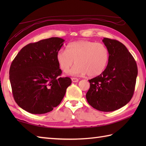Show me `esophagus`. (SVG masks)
Segmentation results:
<instances>
[{"instance_id": "1", "label": "esophagus", "mask_w": 146, "mask_h": 146, "mask_svg": "<svg viewBox=\"0 0 146 146\" xmlns=\"http://www.w3.org/2000/svg\"><path fill=\"white\" fill-rule=\"evenodd\" d=\"M71 80H72L73 82H78L79 81V80L76 78H71Z\"/></svg>"}]
</instances>
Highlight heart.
<instances>
[{
	"label": "heart",
	"instance_id": "heart-1",
	"mask_svg": "<svg viewBox=\"0 0 146 146\" xmlns=\"http://www.w3.org/2000/svg\"><path fill=\"white\" fill-rule=\"evenodd\" d=\"M109 60V51L105 44L88 40L71 42L66 46V50H60L56 61L60 69L71 75L98 76L107 67Z\"/></svg>",
	"mask_w": 146,
	"mask_h": 146
}]
</instances>
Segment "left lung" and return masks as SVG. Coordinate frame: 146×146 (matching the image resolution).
<instances>
[{
	"label": "left lung",
	"mask_w": 146,
	"mask_h": 146,
	"mask_svg": "<svg viewBox=\"0 0 146 146\" xmlns=\"http://www.w3.org/2000/svg\"><path fill=\"white\" fill-rule=\"evenodd\" d=\"M102 41L109 51V60L100 75L88 80L90 86L86 98L95 109L111 111L131 100L138 70L134 57L122 42L106 38Z\"/></svg>",
	"instance_id": "obj_1"
}]
</instances>
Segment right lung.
I'll return each instance as SVG.
<instances>
[{"label": "right lung", "mask_w": 146, "mask_h": 146, "mask_svg": "<svg viewBox=\"0 0 146 146\" xmlns=\"http://www.w3.org/2000/svg\"><path fill=\"white\" fill-rule=\"evenodd\" d=\"M64 40L60 38L30 43L18 52L9 70L15 102L31 113L49 112L61 103L71 83L69 77H60L62 71L57 52Z\"/></svg>", "instance_id": "add662e5"}]
</instances>
